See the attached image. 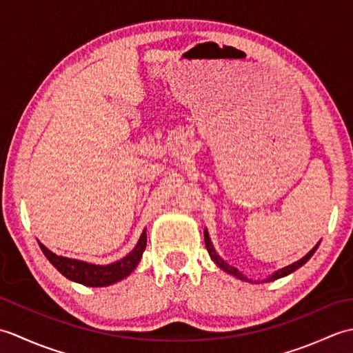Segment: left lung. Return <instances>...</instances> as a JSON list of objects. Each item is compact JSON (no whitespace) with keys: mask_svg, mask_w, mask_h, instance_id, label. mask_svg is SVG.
I'll list each match as a JSON object with an SVG mask.
<instances>
[{"mask_svg":"<svg viewBox=\"0 0 353 353\" xmlns=\"http://www.w3.org/2000/svg\"><path fill=\"white\" fill-rule=\"evenodd\" d=\"M205 244H206V249H208V253H209V256H211V259L215 262L216 265H219L223 272H226L228 274H232V276H235L236 279H241V281H245V282H253L252 279H249V277L247 276H244L241 272H239V270H236L235 267H232V265H229L226 261H223L221 258H220V254L215 252V249H214V245H212V243H211V238H209V234H208V229H205ZM319 244L320 243H317L316 245L312 247V249L305 254V256L302 258V259H299V261H296V262H292V264H290V265H287V267H283V268H281V270H277V272H274L273 274H270L268 277H265V279H262L261 282H273V281H276V279H281V277H285V276H288V274H291L292 272H296L297 268H301L302 265H305L306 262H308L310 259H311V256L314 253H316V250H317V247H319ZM254 283H259V281H254Z\"/></svg>","mask_w":353,"mask_h":353,"instance_id":"1","label":"left lung"}]
</instances>
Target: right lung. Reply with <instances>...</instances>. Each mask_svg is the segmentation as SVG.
<instances>
[{"label":"right lung","instance_id":"obj_1","mask_svg":"<svg viewBox=\"0 0 353 353\" xmlns=\"http://www.w3.org/2000/svg\"><path fill=\"white\" fill-rule=\"evenodd\" d=\"M39 245L47 259L66 279L86 285V287H109L112 283L123 281L138 267L147 245V232L145 229L142 230L137 245L133 247V250L129 254L108 265H97L91 264V262L61 256V254L48 250L42 243H39Z\"/></svg>","mask_w":353,"mask_h":353}]
</instances>
